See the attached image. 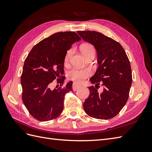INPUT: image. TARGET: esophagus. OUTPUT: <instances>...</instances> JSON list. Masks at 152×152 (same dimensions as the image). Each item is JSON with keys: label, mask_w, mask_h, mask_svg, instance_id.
Masks as SVG:
<instances>
[{"label": "esophagus", "mask_w": 152, "mask_h": 152, "mask_svg": "<svg viewBox=\"0 0 152 152\" xmlns=\"http://www.w3.org/2000/svg\"><path fill=\"white\" fill-rule=\"evenodd\" d=\"M80 87H81V86H80V85L77 84V83H74L73 84H72V89H73V91H76V90L78 89H79Z\"/></svg>", "instance_id": "esophagus-1"}]
</instances>
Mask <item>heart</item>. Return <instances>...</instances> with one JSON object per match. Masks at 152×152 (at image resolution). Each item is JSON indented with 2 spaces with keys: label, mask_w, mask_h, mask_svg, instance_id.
I'll list each match as a JSON object with an SVG mask.
<instances>
[{
  "label": "heart",
  "mask_w": 152,
  "mask_h": 152,
  "mask_svg": "<svg viewBox=\"0 0 152 152\" xmlns=\"http://www.w3.org/2000/svg\"><path fill=\"white\" fill-rule=\"evenodd\" d=\"M81 51L85 57L88 56L89 53L93 51H95V49L92 45L86 44L81 46ZM72 53V50H69L67 51L65 56V61H69V58ZM91 75V71L88 69L78 70V69H72L69 71L67 73V76L70 80L76 82H82L83 80L86 79Z\"/></svg>",
  "instance_id": "heart-1"
}]
</instances>
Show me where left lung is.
<instances>
[{"label":"left lung","instance_id":"obj_1","mask_svg":"<svg viewBox=\"0 0 152 152\" xmlns=\"http://www.w3.org/2000/svg\"><path fill=\"white\" fill-rule=\"evenodd\" d=\"M83 40L94 46L97 53L98 69L90 81L89 95L83 102L84 111L90 117L108 119L119 114L127 102L132 84L129 60L121 45L96 31H78ZM105 86L99 94L96 86Z\"/></svg>","mask_w":152,"mask_h":152}]
</instances>
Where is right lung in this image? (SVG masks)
Wrapping results in <instances>:
<instances>
[{"label":"right lung","instance_id":"right-lung-1","mask_svg":"<svg viewBox=\"0 0 152 152\" xmlns=\"http://www.w3.org/2000/svg\"><path fill=\"white\" fill-rule=\"evenodd\" d=\"M80 40L74 32L56 33L35 45L25 59L21 76L22 100L37 120H52L62 113L64 96L72 90V82L53 90L50 83L57 79V83L63 84L66 51Z\"/></svg>","mask_w":152,"mask_h":152}]
</instances>
